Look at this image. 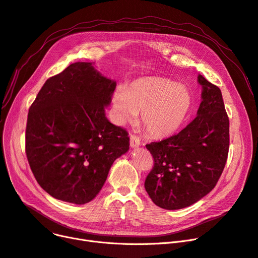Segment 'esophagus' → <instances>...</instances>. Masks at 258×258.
I'll return each instance as SVG.
<instances>
[{
    "mask_svg": "<svg viewBox=\"0 0 258 258\" xmlns=\"http://www.w3.org/2000/svg\"><path fill=\"white\" fill-rule=\"evenodd\" d=\"M130 143L132 148H138L140 145V139L135 134H131L130 135Z\"/></svg>",
    "mask_w": 258,
    "mask_h": 258,
    "instance_id": "1",
    "label": "esophagus"
}]
</instances>
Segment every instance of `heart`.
Masks as SVG:
<instances>
[{
	"label": "heart",
	"mask_w": 258,
	"mask_h": 258,
	"mask_svg": "<svg viewBox=\"0 0 258 258\" xmlns=\"http://www.w3.org/2000/svg\"><path fill=\"white\" fill-rule=\"evenodd\" d=\"M114 107L120 123L141 113V123L151 136L167 137L182 126L191 111L193 98L183 85L159 77L143 78L119 88Z\"/></svg>",
	"instance_id": "b5f03b06"
}]
</instances>
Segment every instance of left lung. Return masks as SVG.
<instances>
[{
	"mask_svg": "<svg viewBox=\"0 0 258 258\" xmlns=\"http://www.w3.org/2000/svg\"><path fill=\"white\" fill-rule=\"evenodd\" d=\"M203 101L197 117L177 135L145 147L154 166L144 187L165 210L195 204L215 187L228 159L229 117L220 89L198 75Z\"/></svg>",
	"mask_w": 258,
	"mask_h": 258,
	"instance_id": "left-lung-1",
	"label": "left lung"
}]
</instances>
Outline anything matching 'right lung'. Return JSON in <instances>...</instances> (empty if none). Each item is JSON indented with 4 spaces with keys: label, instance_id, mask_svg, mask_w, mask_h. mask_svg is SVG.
<instances>
[{
    "label": "right lung",
    "instance_id": "add662e5",
    "mask_svg": "<svg viewBox=\"0 0 258 258\" xmlns=\"http://www.w3.org/2000/svg\"><path fill=\"white\" fill-rule=\"evenodd\" d=\"M116 82L76 62L44 83L31 104L25 151L50 196L84 205L102 188L111 164L130 149L126 130L105 117Z\"/></svg>",
    "mask_w": 258,
    "mask_h": 258
}]
</instances>
